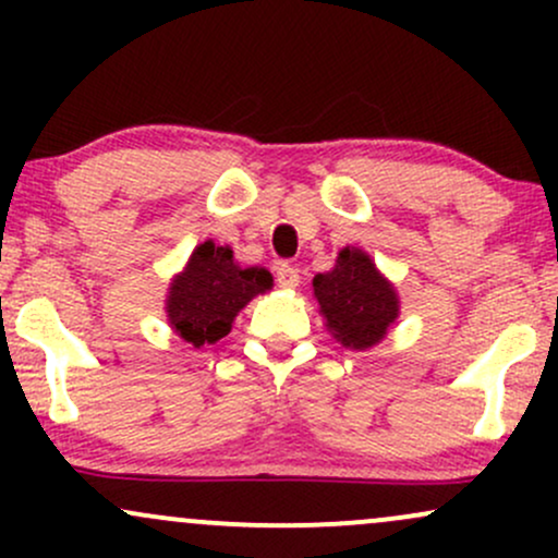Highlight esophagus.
Returning <instances> with one entry per match:
<instances>
[{"mask_svg":"<svg viewBox=\"0 0 558 558\" xmlns=\"http://www.w3.org/2000/svg\"><path fill=\"white\" fill-rule=\"evenodd\" d=\"M275 280H278L280 288H296L299 286V267L288 265V262H280L278 272H275Z\"/></svg>","mask_w":558,"mask_h":558,"instance_id":"obj_1","label":"esophagus"}]
</instances>
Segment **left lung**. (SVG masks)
<instances>
[{
	"label": "left lung",
	"mask_w": 558,
	"mask_h": 558,
	"mask_svg": "<svg viewBox=\"0 0 558 558\" xmlns=\"http://www.w3.org/2000/svg\"><path fill=\"white\" fill-rule=\"evenodd\" d=\"M332 336L351 349H369L399 317V299L362 248L345 246L330 272L312 280Z\"/></svg>",
	"instance_id": "8db88e82"
}]
</instances>
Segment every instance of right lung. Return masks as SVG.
<instances>
[{
  "instance_id": "obj_1",
  "label": "right lung",
  "mask_w": 558,
  "mask_h": 558,
  "mask_svg": "<svg viewBox=\"0 0 558 558\" xmlns=\"http://www.w3.org/2000/svg\"><path fill=\"white\" fill-rule=\"evenodd\" d=\"M272 286V275L262 267L241 270L228 246L213 241L196 246L189 267L172 280L168 296L170 325L189 343L220 341L230 323L257 293Z\"/></svg>"
}]
</instances>
